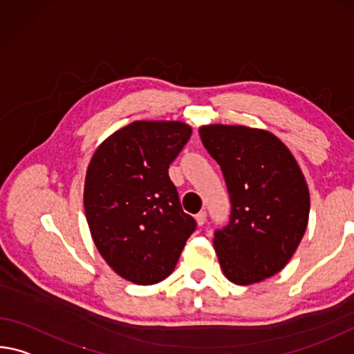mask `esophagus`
Returning <instances> with one entry per match:
<instances>
[{"label": "esophagus", "instance_id": "1", "mask_svg": "<svg viewBox=\"0 0 354 354\" xmlns=\"http://www.w3.org/2000/svg\"><path fill=\"white\" fill-rule=\"evenodd\" d=\"M195 222H197V225H203V223L206 222V212L205 211H200L197 216H195Z\"/></svg>", "mask_w": 354, "mask_h": 354}]
</instances>
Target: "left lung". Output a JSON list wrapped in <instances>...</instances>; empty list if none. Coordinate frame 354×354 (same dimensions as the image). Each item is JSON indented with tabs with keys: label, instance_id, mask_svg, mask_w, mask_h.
Returning <instances> with one entry per match:
<instances>
[{
	"label": "left lung",
	"instance_id": "obj_1",
	"mask_svg": "<svg viewBox=\"0 0 354 354\" xmlns=\"http://www.w3.org/2000/svg\"><path fill=\"white\" fill-rule=\"evenodd\" d=\"M200 138L225 178L232 216L214 249L223 276L254 285L287 266L304 236L310 194L287 145L266 129L205 124Z\"/></svg>",
	"mask_w": 354,
	"mask_h": 354
}]
</instances>
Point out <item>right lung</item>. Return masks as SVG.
<instances>
[{
	"instance_id": "obj_1",
	"label": "right lung",
	"mask_w": 354,
	"mask_h": 354,
	"mask_svg": "<svg viewBox=\"0 0 354 354\" xmlns=\"http://www.w3.org/2000/svg\"><path fill=\"white\" fill-rule=\"evenodd\" d=\"M190 133L183 121H133L89 160L83 189L89 233L106 265L129 282L153 285L170 276L194 233V217L168 176Z\"/></svg>"
}]
</instances>
